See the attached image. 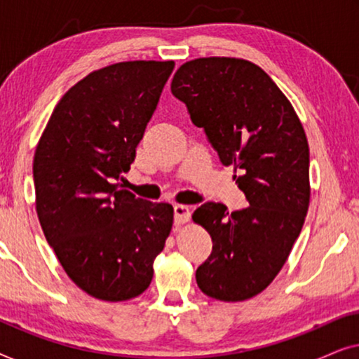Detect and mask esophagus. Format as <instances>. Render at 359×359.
<instances>
[{
	"mask_svg": "<svg viewBox=\"0 0 359 359\" xmlns=\"http://www.w3.org/2000/svg\"><path fill=\"white\" fill-rule=\"evenodd\" d=\"M173 210H175V224L181 225V224L188 222L189 217H191V210H189L188 205L176 204L175 208H173Z\"/></svg>",
	"mask_w": 359,
	"mask_h": 359,
	"instance_id": "obj_1",
	"label": "esophagus"
}]
</instances>
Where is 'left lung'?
I'll return each instance as SVG.
<instances>
[{
	"label": "left lung",
	"mask_w": 359,
	"mask_h": 359,
	"mask_svg": "<svg viewBox=\"0 0 359 359\" xmlns=\"http://www.w3.org/2000/svg\"><path fill=\"white\" fill-rule=\"evenodd\" d=\"M194 126L203 127L222 165L237 178L248 208L227 212L204 203L193 220L212 238L196 271L205 296L238 302L266 289L286 263L306 220L309 144L283 91L248 60L208 57L186 62L171 81Z\"/></svg>",
	"instance_id": "1"
}]
</instances>
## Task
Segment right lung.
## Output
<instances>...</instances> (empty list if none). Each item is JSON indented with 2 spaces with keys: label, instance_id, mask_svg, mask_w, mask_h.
I'll use <instances>...</instances> for the list:
<instances>
[{
  "label": "right lung",
  "instance_id": "1",
  "mask_svg": "<svg viewBox=\"0 0 359 359\" xmlns=\"http://www.w3.org/2000/svg\"><path fill=\"white\" fill-rule=\"evenodd\" d=\"M175 62H121L68 90L34 155L39 222L68 278L90 296H140L173 225V208L121 189Z\"/></svg>",
  "mask_w": 359,
  "mask_h": 359
}]
</instances>
